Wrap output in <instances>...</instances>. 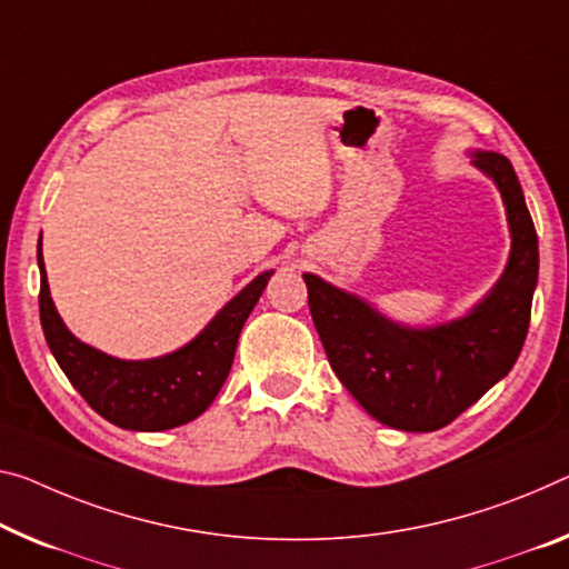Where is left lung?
Segmentation results:
<instances>
[{
	"label": "left lung",
	"instance_id": "left-lung-1",
	"mask_svg": "<svg viewBox=\"0 0 569 569\" xmlns=\"http://www.w3.org/2000/svg\"><path fill=\"white\" fill-rule=\"evenodd\" d=\"M470 162L501 193L511 251L491 292L462 318L427 328L401 326L363 297L302 274L312 322L340 383L395 430L435 432L450 425L511 371L527 340L539 277L535 221L503 154L476 150Z\"/></svg>",
	"mask_w": 569,
	"mask_h": 569
}]
</instances>
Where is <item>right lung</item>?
<instances>
[{
	"label": "right lung",
	"instance_id": "1",
	"mask_svg": "<svg viewBox=\"0 0 569 569\" xmlns=\"http://www.w3.org/2000/svg\"><path fill=\"white\" fill-rule=\"evenodd\" d=\"M38 267L40 322L50 353L91 409L111 425L132 432L172 430L193 422L211 407L231 371L243 322L259 302L269 277L274 274V269H269L251 279L178 351L144 361H127L83 343L66 328L50 297L42 247H38Z\"/></svg>",
	"mask_w": 569,
	"mask_h": 569
}]
</instances>
